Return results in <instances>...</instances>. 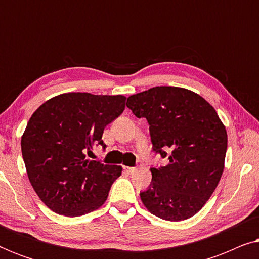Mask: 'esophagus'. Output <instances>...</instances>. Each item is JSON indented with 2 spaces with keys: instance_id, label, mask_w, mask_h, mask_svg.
I'll return each instance as SVG.
<instances>
[{
  "instance_id": "esophagus-1",
  "label": "esophagus",
  "mask_w": 259,
  "mask_h": 259,
  "mask_svg": "<svg viewBox=\"0 0 259 259\" xmlns=\"http://www.w3.org/2000/svg\"><path fill=\"white\" fill-rule=\"evenodd\" d=\"M123 169H125V172L128 173V175H132V173L137 171L136 167H123Z\"/></svg>"
}]
</instances>
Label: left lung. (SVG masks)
Returning a JSON list of instances; mask_svg holds the SVG:
<instances>
[{
  "mask_svg": "<svg viewBox=\"0 0 259 259\" xmlns=\"http://www.w3.org/2000/svg\"><path fill=\"white\" fill-rule=\"evenodd\" d=\"M126 106L147 120L153 151L169 160L151 168L141 201L165 221L191 218L210 199L224 171L228 134L217 112L199 94L171 86L131 95Z\"/></svg>",
  "mask_w": 259,
  "mask_h": 259,
  "instance_id": "obj_1",
  "label": "left lung"
}]
</instances>
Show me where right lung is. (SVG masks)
I'll list each match as a JSON object with an SVG mask.
<instances>
[{"label": "right lung", "instance_id": "add662e5", "mask_svg": "<svg viewBox=\"0 0 259 259\" xmlns=\"http://www.w3.org/2000/svg\"><path fill=\"white\" fill-rule=\"evenodd\" d=\"M123 95L65 93L42 104L27 123L21 150L33 189L55 213L79 217L108 197L122 167L88 160L105 127L125 109Z\"/></svg>", "mask_w": 259, "mask_h": 259}]
</instances>
